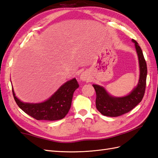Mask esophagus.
<instances>
[{"mask_svg":"<svg viewBox=\"0 0 158 158\" xmlns=\"http://www.w3.org/2000/svg\"><path fill=\"white\" fill-rule=\"evenodd\" d=\"M80 79L83 81H86V80H88L89 79V73H87L86 72H84L81 73V75H80Z\"/></svg>","mask_w":158,"mask_h":158,"instance_id":"34e87169","label":"esophagus"}]
</instances>
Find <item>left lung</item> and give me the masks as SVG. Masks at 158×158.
Wrapping results in <instances>:
<instances>
[{
  "label": "left lung",
  "mask_w": 158,
  "mask_h": 158,
  "mask_svg": "<svg viewBox=\"0 0 158 158\" xmlns=\"http://www.w3.org/2000/svg\"><path fill=\"white\" fill-rule=\"evenodd\" d=\"M135 48L138 54L140 66V78L137 86L131 94L124 97H113L102 86L93 85L96 92V107L101 114L109 117H117L127 114L142 101L145 94L148 68L141 47L135 40Z\"/></svg>",
  "instance_id": "8db88e82"
}]
</instances>
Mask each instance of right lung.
Wrapping results in <instances>:
<instances>
[{
  "label": "right lung",
  "mask_w": 158,
  "mask_h": 158,
  "mask_svg": "<svg viewBox=\"0 0 158 158\" xmlns=\"http://www.w3.org/2000/svg\"><path fill=\"white\" fill-rule=\"evenodd\" d=\"M76 78L62 85L50 99L40 103H24L15 97L12 88L13 95L20 109L37 120L55 121L64 118L71 107L73 94L78 88Z\"/></svg>",
  "instance_id": "obj_1"
}]
</instances>
